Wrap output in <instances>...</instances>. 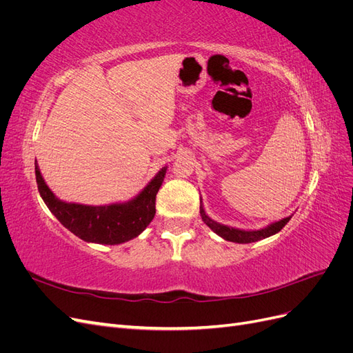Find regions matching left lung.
<instances>
[{"label": "left lung", "instance_id": "obj_1", "mask_svg": "<svg viewBox=\"0 0 353 353\" xmlns=\"http://www.w3.org/2000/svg\"><path fill=\"white\" fill-rule=\"evenodd\" d=\"M200 215H201V219L205 221L206 225L215 231L218 236H221L222 239H225L228 241H232V243H253V241H258V240H262V239H266L272 236V234L281 231L285 223L290 221L292 216L288 218H284L279 222H274L271 223L270 227H266L263 230H258V231H241V230H236V228H230V227H225V225H221V223L212 221L205 210H203V206H201V201H200Z\"/></svg>", "mask_w": 353, "mask_h": 353}]
</instances>
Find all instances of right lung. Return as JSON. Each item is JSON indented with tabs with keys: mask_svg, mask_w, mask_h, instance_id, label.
Listing matches in <instances>:
<instances>
[{
	"mask_svg": "<svg viewBox=\"0 0 353 353\" xmlns=\"http://www.w3.org/2000/svg\"><path fill=\"white\" fill-rule=\"evenodd\" d=\"M166 168L159 170L140 194L128 203L109 206H85L59 200L44 183L35 163L38 191L61 225L83 241L121 244L141 234L156 213V194L163 183Z\"/></svg>",
	"mask_w": 353,
	"mask_h": 353,
	"instance_id": "right-lung-1",
	"label": "right lung"
}]
</instances>
